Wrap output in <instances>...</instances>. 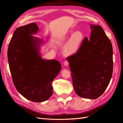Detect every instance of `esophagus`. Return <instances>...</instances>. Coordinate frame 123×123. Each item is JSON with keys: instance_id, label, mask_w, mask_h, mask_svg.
Masks as SVG:
<instances>
[{"instance_id": "34e87169", "label": "esophagus", "mask_w": 123, "mask_h": 123, "mask_svg": "<svg viewBox=\"0 0 123 123\" xmlns=\"http://www.w3.org/2000/svg\"><path fill=\"white\" fill-rule=\"evenodd\" d=\"M68 64H69V62H68L67 61H65V62H64V64L65 66H68Z\"/></svg>"}]
</instances>
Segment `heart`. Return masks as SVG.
I'll use <instances>...</instances> for the list:
<instances>
[{
	"mask_svg": "<svg viewBox=\"0 0 123 123\" xmlns=\"http://www.w3.org/2000/svg\"><path fill=\"white\" fill-rule=\"evenodd\" d=\"M72 31L69 32L71 34ZM84 35L82 32L77 31L74 32L70 37L64 48V52L67 55H71L75 54L79 50L84 40Z\"/></svg>",
	"mask_w": 123,
	"mask_h": 123,
	"instance_id": "obj_1",
	"label": "heart"
}]
</instances>
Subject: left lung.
<instances>
[{
    "label": "left lung",
    "instance_id": "1",
    "mask_svg": "<svg viewBox=\"0 0 123 123\" xmlns=\"http://www.w3.org/2000/svg\"><path fill=\"white\" fill-rule=\"evenodd\" d=\"M91 37H86L76 54L67 57L73 86L79 96L96 99L104 93L113 71L112 46L99 25H90Z\"/></svg>",
    "mask_w": 123,
    "mask_h": 123
}]
</instances>
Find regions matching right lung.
<instances>
[{
    "label": "right lung",
    "instance_id": "1",
    "mask_svg": "<svg viewBox=\"0 0 123 123\" xmlns=\"http://www.w3.org/2000/svg\"><path fill=\"white\" fill-rule=\"evenodd\" d=\"M38 30L35 23L17 28L7 51L16 90L26 99L36 102L46 101L52 96V83L62 69L56 60L41 58L39 49L42 40L32 36Z\"/></svg>",
    "mask_w": 123,
    "mask_h": 123
}]
</instances>
